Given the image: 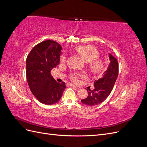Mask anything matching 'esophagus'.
Instances as JSON below:
<instances>
[{"label": "esophagus", "instance_id": "esophagus-1", "mask_svg": "<svg viewBox=\"0 0 147 147\" xmlns=\"http://www.w3.org/2000/svg\"><path fill=\"white\" fill-rule=\"evenodd\" d=\"M71 86H75V87H77L76 86H75L74 84H71Z\"/></svg>", "mask_w": 147, "mask_h": 147}]
</instances>
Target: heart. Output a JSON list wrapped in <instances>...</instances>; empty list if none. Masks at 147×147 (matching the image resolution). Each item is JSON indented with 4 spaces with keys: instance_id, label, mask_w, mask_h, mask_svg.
<instances>
[{
    "instance_id": "obj_1",
    "label": "heart",
    "mask_w": 147,
    "mask_h": 147,
    "mask_svg": "<svg viewBox=\"0 0 147 147\" xmlns=\"http://www.w3.org/2000/svg\"><path fill=\"white\" fill-rule=\"evenodd\" d=\"M76 51L86 63H88V67L92 73L99 74L105 69V62L99 58V52L95 47L90 45L79 46L77 47ZM65 61L66 56L64 54L62 55L60 57L61 63H64ZM84 76L83 74H74L72 75L71 78L74 81H77L78 77Z\"/></svg>"
}]
</instances>
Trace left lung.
<instances>
[{
  "label": "left lung",
  "instance_id": "left-lung-1",
  "mask_svg": "<svg viewBox=\"0 0 147 147\" xmlns=\"http://www.w3.org/2000/svg\"><path fill=\"white\" fill-rule=\"evenodd\" d=\"M110 63L103 76L94 82V89H89L88 96L81 100L82 103L87 105H96L104 101L112 92L118 75L119 66L117 59L112 55H109Z\"/></svg>",
  "mask_w": 147,
  "mask_h": 147
}]
</instances>
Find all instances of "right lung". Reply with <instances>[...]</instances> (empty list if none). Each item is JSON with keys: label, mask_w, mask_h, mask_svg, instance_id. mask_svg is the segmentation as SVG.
Here are the masks:
<instances>
[{"label": "right lung", "mask_w": 147, "mask_h": 147, "mask_svg": "<svg viewBox=\"0 0 147 147\" xmlns=\"http://www.w3.org/2000/svg\"><path fill=\"white\" fill-rule=\"evenodd\" d=\"M62 47L48 40L35 45L26 59V78L31 92L41 103H57L66 88L64 82L57 83L53 78L51 70L59 64Z\"/></svg>", "instance_id": "obj_1"}]
</instances>
